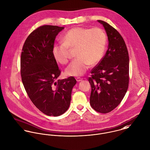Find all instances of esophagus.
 <instances>
[{"label":"esophagus","mask_w":150,"mask_h":150,"mask_svg":"<svg viewBox=\"0 0 150 150\" xmlns=\"http://www.w3.org/2000/svg\"><path fill=\"white\" fill-rule=\"evenodd\" d=\"M76 80H77V82H80V81H81L83 80V79H81V78H80V77H77V78L76 79Z\"/></svg>","instance_id":"esophagus-1"}]
</instances>
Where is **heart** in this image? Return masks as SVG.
<instances>
[{
  "label": "heart",
  "mask_w": 150,
  "mask_h": 150,
  "mask_svg": "<svg viewBox=\"0 0 150 150\" xmlns=\"http://www.w3.org/2000/svg\"><path fill=\"white\" fill-rule=\"evenodd\" d=\"M106 44V35L102 29L74 27L64 34L63 42L54 44L52 54L57 62L65 64L70 58L69 48H77V58L67 67L65 73L70 76H80L90 64L95 65L102 60Z\"/></svg>",
  "instance_id": "1"
}]
</instances>
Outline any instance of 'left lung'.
Returning a JSON list of instances; mask_svg holds the SVG:
<instances>
[{
    "label": "left lung",
    "mask_w": 150,
    "mask_h": 150,
    "mask_svg": "<svg viewBox=\"0 0 150 150\" xmlns=\"http://www.w3.org/2000/svg\"><path fill=\"white\" fill-rule=\"evenodd\" d=\"M107 33L106 53L91 70L90 105L95 111L108 113L117 107L128 90L129 59L125 41L112 26L102 20Z\"/></svg>",
    "instance_id": "left-lung-1"
}]
</instances>
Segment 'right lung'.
I'll return each instance as SVG.
<instances>
[{
    "instance_id": "1",
    "label": "right lung",
    "mask_w": 150,
    "mask_h": 150,
    "mask_svg": "<svg viewBox=\"0 0 150 150\" xmlns=\"http://www.w3.org/2000/svg\"><path fill=\"white\" fill-rule=\"evenodd\" d=\"M43 25L26 39L21 56V75L25 91L35 106L48 116L57 117L69 108L73 87L71 76L58 80L61 74L52 48L57 35L64 29Z\"/></svg>"
}]
</instances>
